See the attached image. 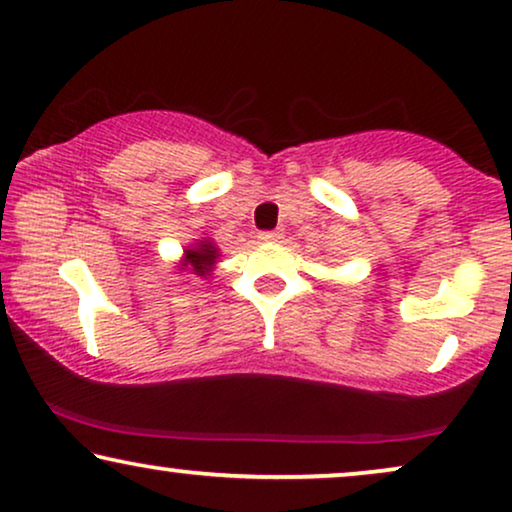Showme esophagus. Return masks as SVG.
Segmentation results:
<instances>
[{
	"label": "esophagus",
	"instance_id": "1",
	"mask_svg": "<svg viewBox=\"0 0 512 512\" xmlns=\"http://www.w3.org/2000/svg\"><path fill=\"white\" fill-rule=\"evenodd\" d=\"M279 237H282V233H277V230H268V233L258 235V240L270 244V242H279Z\"/></svg>",
	"mask_w": 512,
	"mask_h": 512
}]
</instances>
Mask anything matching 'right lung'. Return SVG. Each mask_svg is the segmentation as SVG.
Wrapping results in <instances>:
<instances>
[{"instance_id":"obj_1","label":"right lung","mask_w":512,"mask_h":512,"mask_svg":"<svg viewBox=\"0 0 512 512\" xmlns=\"http://www.w3.org/2000/svg\"><path fill=\"white\" fill-rule=\"evenodd\" d=\"M219 258H221V249L216 247L212 237H200V240H193L188 244L174 268L184 272L188 277L209 279L214 275V268L216 263H219Z\"/></svg>"}]
</instances>
